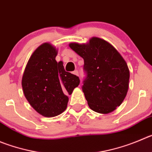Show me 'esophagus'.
<instances>
[{"mask_svg": "<svg viewBox=\"0 0 152 152\" xmlns=\"http://www.w3.org/2000/svg\"><path fill=\"white\" fill-rule=\"evenodd\" d=\"M73 74L76 75V76H79V72H78L77 70H75V71L73 72Z\"/></svg>", "mask_w": 152, "mask_h": 152, "instance_id": "obj_1", "label": "esophagus"}]
</instances>
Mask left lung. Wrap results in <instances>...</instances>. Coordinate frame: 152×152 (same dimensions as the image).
Returning a JSON list of instances; mask_svg holds the SVG:
<instances>
[{
    "label": "left lung",
    "instance_id": "8db88e82",
    "mask_svg": "<svg viewBox=\"0 0 152 152\" xmlns=\"http://www.w3.org/2000/svg\"><path fill=\"white\" fill-rule=\"evenodd\" d=\"M70 49L84 59L87 77L83 91L90 109L108 114L122 103L129 88L125 60L107 41L94 37L86 43L70 42Z\"/></svg>",
    "mask_w": 152,
    "mask_h": 152
}]
</instances>
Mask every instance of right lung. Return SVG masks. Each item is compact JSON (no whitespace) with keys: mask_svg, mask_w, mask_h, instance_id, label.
<instances>
[{"mask_svg":"<svg viewBox=\"0 0 152 152\" xmlns=\"http://www.w3.org/2000/svg\"><path fill=\"white\" fill-rule=\"evenodd\" d=\"M56 47L44 42L30 57L22 79L25 98L34 110L44 117L61 114L69 98L79 85L78 76L64 70L63 62L56 61Z\"/></svg>","mask_w":152,"mask_h":152,"instance_id":"add662e5","label":"right lung"}]
</instances>
